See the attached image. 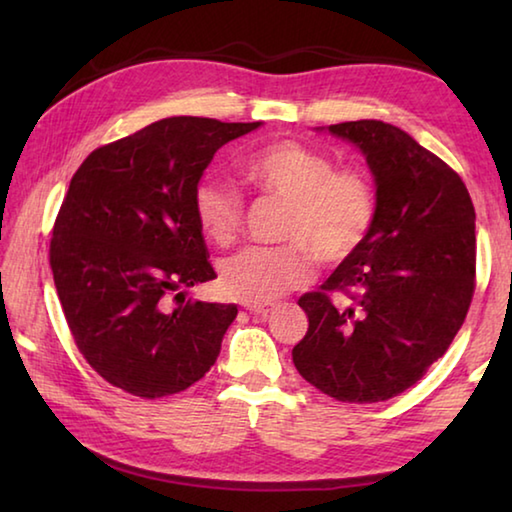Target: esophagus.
I'll return each instance as SVG.
<instances>
[{
    "label": "esophagus",
    "mask_w": 512,
    "mask_h": 512,
    "mask_svg": "<svg viewBox=\"0 0 512 512\" xmlns=\"http://www.w3.org/2000/svg\"><path fill=\"white\" fill-rule=\"evenodd\" d=\"M244 309H248L250 314H257V316H268L271 311L275 309L273 302H262V305H250V302H244Z\"/></svg>",
    "instance_id": "obj_1"
}]
</instances>
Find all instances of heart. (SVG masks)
Instances as JSON below:
<instances>
[{"mask_svg": "<svg viewBox=\"0 0 512 512\" xmlns=\"http://www.w3.org/2000/svg\"><path fill=\"white\" fill-rule=\"evenodd\" d=\"M244 176L262 192L289 205L280 248H244L225 257L219 284L225 296L262 305L311 280L314 255L323 264L352 257L375 223L377 198L366 173L334 169V162L293 140L266 144L244 160ZM194 214L216 246L235 241L244 201L235 187L207 178L194 189Z\"/></svg>", "mask_w": 512, "mask_h": 512, "instance_id": "obj_1", "label": "heart"}]
</instances>
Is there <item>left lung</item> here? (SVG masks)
<instances>
[{
	"mask_svg": "<svg viewBox=\"0 0 512 512\" xmlns=\"http://www.w3.org/2000/svg\"><path fill=\"white\" fill-rule=\"evenodd\" d=\"M316 131L357 146L375 180L366 241L298 305L309 329L293 363L339 402L404 393L454 341L474 293V205L454 169L409 133L377 119ZM327 290L351 298L334 306Z\"/></svg>",
	"mask_w": 512,
	"mask_h": 512,
	"instance_id": "left-lung-1",
	"label": "left lung"
}]
</instances>
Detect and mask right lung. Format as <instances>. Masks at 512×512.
Segmentation results:
<instances>
[{
  "mask_svg": "<svg viewBox=\"0 0 512 512\" xmlns=\"http://www.w3.org/2000/svg\"><path fill=\"white\" fill-rule=\"evenodd\" d=\"M259 126L167 117L92 151L74 173L51 271L81 354L121 391L146 400L180 393L219 357L237 305L185 300L216 277L194 189L223 144Z\"/></svg>",
  "mask_w": 512,
  "mask_h": 512,
  "instance_id": "obj_1",
  "label": "right lung"
}]
</instances>
